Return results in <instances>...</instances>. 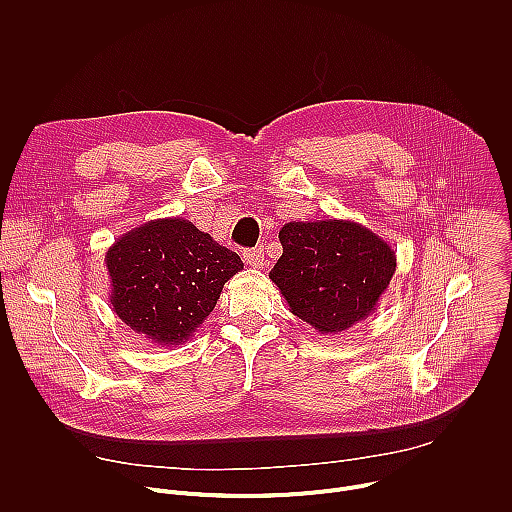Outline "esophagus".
<instances>
[{
    "instance_id": "34e87169",
    "label": "esophagus",
    "mask_w": 512,
    "mask_h": 512,
    "mask_svg": "<svg viewBox=\"0 0 512 512\" xmlns=\"http://www.w3.org/2000/svg\"><path fill=\"white\" fill-rule=\"evenodd\" d=\"M243 261H245L249 267H253V269L263 267V261H265L263 249H261V247H257V249H245V251H243Z\"/></svg>"
}]
</instances>
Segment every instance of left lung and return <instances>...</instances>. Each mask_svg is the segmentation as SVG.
Masks as SVG:
<instances>
[{
  "mask_svg": "<svg viewBox=\"0 0 512 512\" xmlns=\"http://www.w3.org/2000/svg\"><path fill=\"white\" fill-rule=\"evenodd\" d=\"M281 257L269 273L289 312L320 334L367 320L397 267L395 251L354 221H291L281 227Z\"/></svg>",
  "mask_w": 512,
  "mask_h": 512,
  "instance_id": "obj_1",
  "label": "left lung"
}]
</instances>
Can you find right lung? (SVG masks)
<instances>
[{
	"instance_id": "add662e5",
	"label": "right lung",
	"mask_w": 512,
	"mask_h": 512,
	"mask_svg": "<svg viewBox=\"0 0 512 512\" xmlns=\"http://www.w3.org/2000/svg\"><path fill=\"white\" fill-rule=\"evenodd\" d=\"M113 312L158 346L184 344L214 310L241 257L180 216L121 235L105 253Z\"/></svg>"
}]
</instances>
